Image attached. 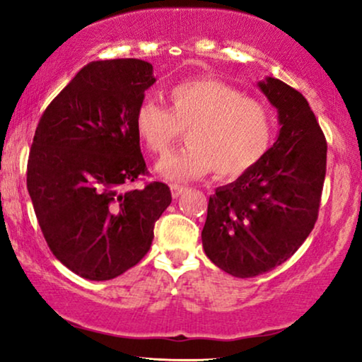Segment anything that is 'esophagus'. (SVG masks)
<instances>
[{"label": "esophagus", "instance_id": "esophagus-1", "mask_svg": "<svg viewBox=\"0 0 362 362\" xmlns=\"http://www.w3.org/2000/svg\"><path fill=\"white\" fill-rule=\"evenodd\" d=\"M185 191H186V187H185V186H180V185H171V196L175 197V199H176V197H180Z\"/></svg>", "mask_w": 362, "mask_h": 362}]
</instances>
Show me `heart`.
I'll return each mask as SVG.
<instances>
[{"instance_id": "obj_1", "label": "heart", "mask_w": 362, "mask_h": 362, "mask_svg": "<svg viewBox=\"0 0 362 362\" xmlns=\"http://www.w3.org/2000/svg\"><path fill=\"white\" fill-rule=\"evenodd\" d=\"M170 108L151 98L140 103L135 127L155 155H166L186 132L187 145L158 163V175L189 181L214 168L221 177H235L254 168L269 151L274 123L269 108L216 78L177 83L168 92Z\"/></svg>"}]
</instances>
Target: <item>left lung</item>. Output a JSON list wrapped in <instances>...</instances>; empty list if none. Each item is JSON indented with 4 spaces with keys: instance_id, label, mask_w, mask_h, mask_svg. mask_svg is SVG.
<instances>
[{
    "instance_id": "obj_1",
    "label": "left lung",
    "mask_w": 362,
    "mask_h": 362,
    "mask_svg": "<svg viewBox=\"0 0 362 362\" xmlns=\"http://www.w3.org/2000/svg\"><path fill=\"white\" fill-rule=\"evenodd\" d=\"M279 112V136L254 168L209 197L202 247L229 275L250 279L298 250L318 217L326 140L298 90L274 77L257 83Z\"/></svg>"
}]
</instances>
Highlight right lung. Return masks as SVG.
Masks as SVG:
<instances>
[{
  "instance_id": "1",
  "label": "right lung",
  "mask_w": 362,
  "mask_h": 362,
  "mask_svg": "<svg viewBox=\"0 0 362 362\" xmlns=\"http://www.w3.org/2000/svg\"><path fill=\"white\" fill-rule=\"evenodd\" d=\"M155 82L141 59L93 61L37 123L29 196L49 249L82 279L112 280L136 265L171 204L165 182L127 189L146 171L135 117Z\"/></svg>"
}]
</instances>
